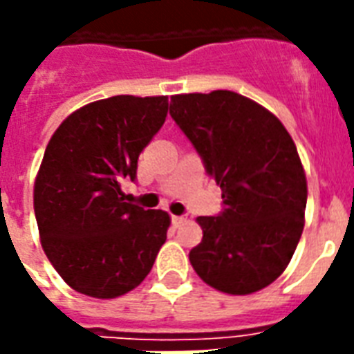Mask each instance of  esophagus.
<instances>
[{"mask_svg": "<svg viewBox=\"0 0 354 354\" xmlns=\"http://www.w3.org/2000/svg\"><path fill=\"white\" fill-rule=\"evenodd\" d=\"M187 221V218H185V216H178V215H172V224H174V226H182L183 222Z\"/></svg>", "mask_w": 354, "mask_h": 354, "instance_id": "obj_1", "label": "esophagus"}]
</instances>
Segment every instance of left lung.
Returning a JSON list of instances; mask_svg holds the SVG:
<instances>
[{"instance_id": "1", "label": "left lung", "mask_w": 354, "mask_h": 354, "mask_svg": "<svg viewBox=\"0 0 354 354\" xmlns=\"http://www.w3.org/2000/svg\"><path fill=\"white\" fill-rule=\"evenodd\" d=\"M171 118L222 189L224 209L198 216L202 242L189 252L200 279L244 296L274 283L305 226L307 178L290 133L235 91L171 97Z\"/></svg>"}]
</instances>
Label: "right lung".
<instances>
[{
	"instance_id": "obj_1",
	"label": "right lung",
	"mask_w": 354,
	"mask_h": 354,
	"mask_svg": "<svg viewBox=\"0 0 354 354\" xmlns=\"http://www.w3.org/2000/svg\"><path fill=\"white\" fill-rule=\"evenodd\" d=\"M167 97L118 95L86 104L53 133L35 182L41 248L73 290L122 296L152 270L171 218L124 202L138 158L163 127Z\"/></svg>"
}]
</instances>
